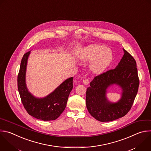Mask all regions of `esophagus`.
<instances>
[{
    "instance_id": "34e87169",
    "label": "esophagus",
    "mask_w": 151,
    "mask_h": 151,
    "mask_svg": "<svg viewBox=\"0 0 151 151\" xmlns=\"http://www.w3.org/2000/svg\"><path fill=\"white\" fill-rule=\"evenodd\" d=\"M83 83H84L85 85H87L89 84V81L88 79H85L83 81Z\"/></svg>"
}]
</instances>
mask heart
Masks as SVG:
<instances>
[{
	"label": "heart",
	"mask_w": 151,
	"mask_h": 151,
	"mask_svg": "<svg viewBox=\"0 0 151 151\" xmlns=\"http://www.w3.org/2000/svg\"><path fill=\"white\" fill-rule=\"evenodd\" d=\"M79 58L83 61L92 60L91 68L96 73L103 72L110 65L113 59L110 49L99 45H92L80 52Z\"/></svg>",
	"instance_id": "b5f03b06"
}]
</instances>
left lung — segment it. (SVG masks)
Listing matches in <instances>:
<instances>
[{
	"label": "left lung",
	"mask_w": 151,
	"mask_h": 151,
	"mask_svg": "<svg viewBox=\"0 0 151 151\" xmlns=\"http://www.w3.org/2000/svg\"><path fill=\"white\" fill-rule=\"evenodd\" d=\"M124 54L114 69L96 76L86 92V105L90 114L98 121L111 122L124 116L131 109L137 95L139 79L136 62L123 49ZM113 84L122 88V98L116 104L106 98L107 88Z\"/></svg>",
	"instance_id": "8db88e82"
}]
</instances>
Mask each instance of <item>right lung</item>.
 <instances>
[{"instance_id":"obj_1","label":"right lung","mask_w":151,"mask_h":151,"mask_svg":"<svg viewBox=\"0 0 151 151\" xmlns=\"http://www.w3.org/2000/svg\"><path fill=\"white\" fill-rule=\"evenodd\" d=\"M30 52L22 59L18 75V89L22 103L31 116L43 121L55 120L65 110L69 93L73 88L71 77L65 81L53 92L43 98H37L29 93L25 84V72Z\"/></svg>"}]
</instances>
